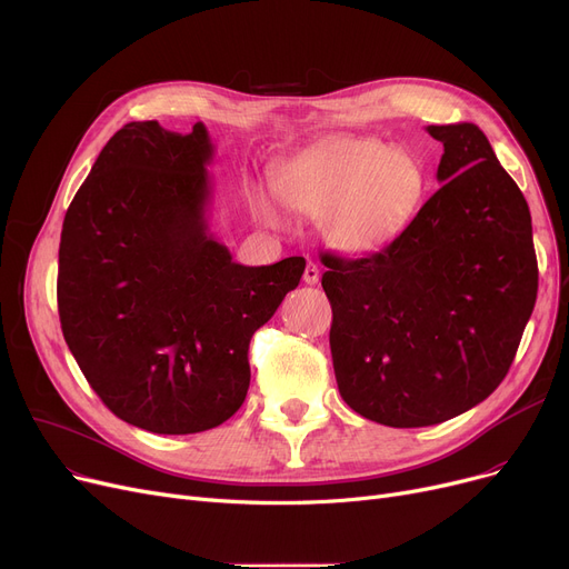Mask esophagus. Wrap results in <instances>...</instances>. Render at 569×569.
Segmentation results:
<instances>
[{
    "label": "esophagus",
    "instance_id": "34e87169",
    "mask_svg": "<svg viewBox=\"0 0 569 569\" xmlns=\"http://www.w3.org/2000/svg\"><path fill=\"white\" fill-rule=\"evenodd\" d=\"M319 278H321V273H319V266H317V263H308V269H306V273H303L306 284H317V282H319Z\"/></svg>",
    "mask_w": 569,
    "mask_h": 569
}]
</instances>
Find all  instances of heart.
Listing matches in <instances>:
<instances>
[{"label":"heart","instance_id":"1","mask_svg":"<svg viewBox=\"0 0 569 569\" xmlns=\"http://www.w3.org/2000/svg\"><path fill=\"white\" fill-rule=\"evenodd\" d=\"M427 188L420 158L375 138H340L296 156L273 172L282 202L321 222L323 241L347 254L375 252L413 220ZM254 209L269 224L278 213L257 197Z\"/></svg>","mask_w":569,"mask_h":569}]
</instances>
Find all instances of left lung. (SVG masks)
Segmentation results:
<instances>
[{
	"mask_svg": "<svg viewBox=\"0 0 569 569\" xmlns=\"http://www.w3.org/2000/svg\"><path fill=\"white\" fill-rule=\"evenodd\" d=\"M427 132L443 142L441 188L411 224L372 257L321 259L340 395L388 427L439 425L487 399L538 298L530 211L485 132Z\"/></svg>",
	"mask_w": 569,
	"mask_h": 569,
	"instance_id": "obj_1",
	"label": "left lung"
}]
</instances>
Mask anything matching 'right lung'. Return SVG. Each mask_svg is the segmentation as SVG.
<instances>
[{
  "label": "right lung",
  "instance_id": "right-lung-1",
  "mask_svg": "<svg viewBox=\"0 0 569 569\" xmlns=\"http://www.w3.org/2000/svg\"><path fill=\"white\" fill-rule=\"evenodd\" d=\"M213 144L130 121L98 153L66 211L57 303L63 340L93 392L128 425L197 433L250 386L248 349L303 257L243 266L209 229Z\"/></svg>",
  "mask_w": 569,
  "mask_h": 569
}]
</instances>
